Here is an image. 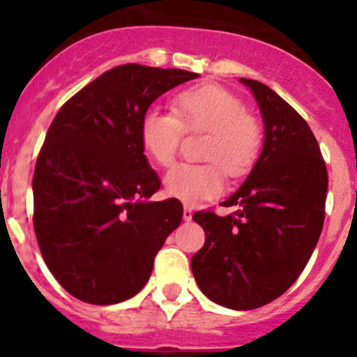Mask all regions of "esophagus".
<instances>
[{
    "instance_id": "34e87169",
    "label": "esophagus",
    "mask_w": 357,
    "mask_h": 357,
    "mask_svg": "<svg viewBox=\"0 0 357 357\" xmlns=\"http://www.w3.org/2000/svg\"><path fill=\"white\" fill-rule=\"evenodd\" d=\"M184 220L185 222H191V220H193V207L184 206Z\"/></svg>"
}]
</instances>
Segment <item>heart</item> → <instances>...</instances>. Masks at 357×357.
I'll return each mask as SVG.
<instances>
[{"instance_id": "b5f03b06", "label": "heart", "mask_w": 357, "mask_h": 357, "mask_svg": "<svg viewBox=\"0 0 357 357\" xmlns=\"http://www.w3.org/2000/svg\"><path fill=\"white\" fill-rule=\"evenodd\" d=\"M175 114L151 107L141 118L139 139L153 162H173L184 128L209 132L206 164H176L164 175V191L184 204H198L222 195L225 172L241 176L255 162L261 144L259 125L245 103L223 85L204 84L176 94Z\"/></svg>"}]
</instances>
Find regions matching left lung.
Returning a JSON list of instances; mask_svg holds the SVG:
<instances>
[{
    "label": "left lung",
    "instance_id": "8db88e82",
    "mask_svg": "<svg viewBox=\"0 0 357 357\" xmlns=\"http://www.w3.org/2000/svg\"><path fill=\"white\" fill-rule=\"evenodd\" d=\"M239 82L259 105L263 150L247 181L222 204L236 213L193 216L206 243L191 270L207 298L247 311L275 301L307 264L326 218L327 169L302 116L268 85Z\"/></svg>",
    "mask_w": 357,
    "mask_h": 357
}]
</instances>
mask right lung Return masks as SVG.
I'll use <instances>...</instances> for the list:
<instances>
[{
  "label": "right lung",
  "instance_id": "right-lung-1",
  "mask_svg": "<svg viewBox=\"0 0 357 357\" xmlns=\"http://www.w3.org/2000/svg\"><path fill=\"white\" fill-rule=\"evenodd\" d=\"M200 77L125 64L103 73L53 119L33 173V229L62 288L87 304L137 295L182 222L176 198L151 202L160 181L139 139L160 94Z\"/></svg>",
  "mask_w": 357,
  "mask_h": 357
}]
</instances>
